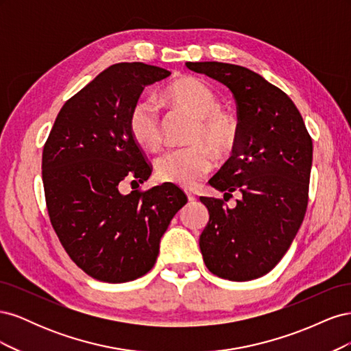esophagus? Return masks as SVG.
<instances>
[{
	"instance_id": "esophagus-1",
	"label": "esophagus",
	"mask_w": 351,
	"mask_h": 351,
	"mask_svg": "<svg viewBox=\"0 0 351 351\" xmlns=\"http://www.w3.org/2000/svg\"><path fill=\"white\" fill-rule=\"evenodd\" d=\"M186 195H187V199H189L190 202H195V200H196V195H195V193H192V192H186Z\"/></svg>"
}]
</instances>
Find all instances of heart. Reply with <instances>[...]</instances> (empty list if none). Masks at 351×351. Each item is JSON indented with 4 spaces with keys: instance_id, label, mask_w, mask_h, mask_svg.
Masks as SVG:
<instances>
[{
    "instance_id": "heart-1",
    "label": "heart",
    "mask_w": 351,
    "mask_h": 351,
    "mask_svg": "<svg viewBox=\"0 0 351 351\" xmlns=\"http://www.w3.org/2000/svg\"><path fill=\"white\" fill-rule=\"evenodd\" d=\"M169 107L195 115L189 133L192 145L167 151L156 158V177L165 183L195 187L214 167V154L227 156L236 149L240 123L230 110L218 107L217 95L204 82L180 77L162 90ZM129 132L145 149L156 151L162 145V121L154 102L139 101L129 115Z\"/></svg>"
}]
</instances>
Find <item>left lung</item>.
Masks as SVG:
<instances>
[{"label": "left lung", "mask_w": 351, "mask_h": 351, "mask_svg": "<svg viewBox=\"0 0 351 351\" xmlns=\"http://www.w3.org/2000/svg\"><path fill=\"white\" fill-rule=\"evenodd\" d=\"M232 92L240 134L236 149L209 180L226 195L240 192L234 208L200 197L209 210L199 246L206 268L230 281H249L277 265L299 231L309 199L313 145L294 102L246 67L186 62Z\"/></svg>", "instance_id": "left-lung-1"}]
</instances>
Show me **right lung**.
Masks as SVG:
<instances>
[{
    "label": "right lung",
    "mask_w": 351,
    "mask_h": 351,
    "mask_svg": "<svg viewBox=\"0 0 351 351\" xmlns=\"http://www.w3.org/2000/svg\"><path fill=\"white\" fill-rule=\"evenodd\" d=\"M168 70L120 62L99 73L60 110L42 152L51 224L71 261L92 278L127 282L149 272L159 241L187 196L164 183L121 193L152 169L129 132V115Z\"/></svg>",
    "instance_id": "right-lung-1"
}]
</instances>
